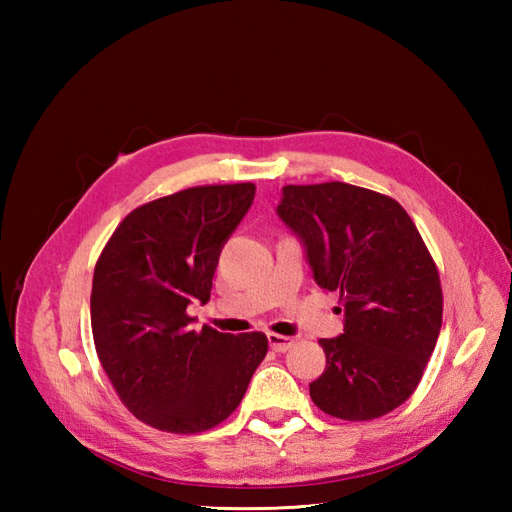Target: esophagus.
I'll use <instances>...</instances> for the list:
<instances>
[{"label":"esophagus","instance_id":"34e87169","mask_svg":"<svg viewBox=\"0 0 512 512\" xmlns=\"http://www.w3.org/2000/svg\"><path fill=\"white\" fill-rule=\"evenodd\" d=\"M292 339H288V336H281V334H268V345L270 350L273 352H288L292 347Z\"/></svg>","mask_w":512,"mask_h":512}]
</instances>
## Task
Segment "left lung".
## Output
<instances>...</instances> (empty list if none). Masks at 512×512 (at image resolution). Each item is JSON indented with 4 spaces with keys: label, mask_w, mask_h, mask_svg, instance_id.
Listing matches in <instances>:
<instances>
[{
    "label": "left lung",
    "mask_w": 512,
    "mask_h": 512,
    "mask_svg": "<svg viewBox=\"0 0 512 512\" xmlns=\"http://www.w3.org/2000/svg\"><path fill=\"white\" fill-rule=\"evenodd\" d=\"M277 215L343 306V334L319 341L312 402L341 420L385 416L413 394L442 328L440 277L416 224L396 200L345 182L288 184Z\"/></svg>",
    "instance_id": "8db88e82"
}]
</instances>
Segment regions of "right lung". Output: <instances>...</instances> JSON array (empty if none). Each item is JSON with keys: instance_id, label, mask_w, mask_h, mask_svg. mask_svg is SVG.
Returning <instances> with one entry per match:
<instances>
[{"instance_id": "add662e5", "label": "right lung", "mask_w": 512, "mask_h": 512, "mask_svg": "<svg viewBox=\"0 0 512 512\" xmlns=\"http://www.w3.org/2000/svg\"><path fill=\"white\" fill-rule=\"evenodd\" d=\"M255 184L193 187L129 213L94 268L92 334L118 396L151 427L200 433L242 402L268 352L262 332H195L187 308L211 297L228 237Z\"/></svg>"}]
</instances>
